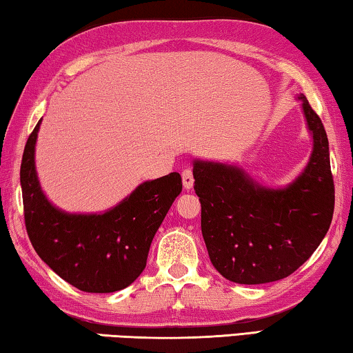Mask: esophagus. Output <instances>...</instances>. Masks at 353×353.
Listing matches in <instances>:
<instances>
[{
  "instance_id": "esophagus-1",
  "label": "esophagus",
  "mask_w": 353,
  "mask_h": 353,
  "mask_svg": "<svg viewBox=\"0 0 353 353\" xmlns=\"http://www.w3.org/2000/svg\"><path fill=\"white\" fill-rule=\"evenodd\" d=\"M181 176H183V186H184V189H192V186H194V172H192V169H184L183 172H181Z\"/></svg>"
}]
</instances>
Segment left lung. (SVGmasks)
I'll use <instances>...</instances> for the list:
<instances>
[{"mask_svg": "<svg viewBox=\"0 0 353 353\" xmlns=\"http://www.w3.org/2000/svg\"><path fill=\"white\" fill-rule=\"evenodd\" d=\"M300 100L313 153L307 169L286 189H265L233 165L194 164L208 255L230 281L261 285L290 276L330 228L334 184L327 132L303 94Z\"/></svg>", "mask_w": 353, "mask_h": 353, "instance_id": "8db88e82", "label": "left lung"}]
</instances>
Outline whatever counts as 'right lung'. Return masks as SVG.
<instances>
[{
	"instance_id": "1",
	"label": "right lung",
	"mask_w": 353,
	"mask_h": 353,
	"mask_svg": "<svg viewBox=\"0 0 353 353\" xmlns=\"http://www.w3.org/2000/svg\"><path fill=\"white\" fill-rule=\"evenodd\" d=\"M36 128L28 137L20 167L28 236L62 280L84 292H115L130 286L147 265L150 245L183 184L172 172L142 183L105 214H67L50 203L34 165Z\"/></svg>"
}]
</instances>
